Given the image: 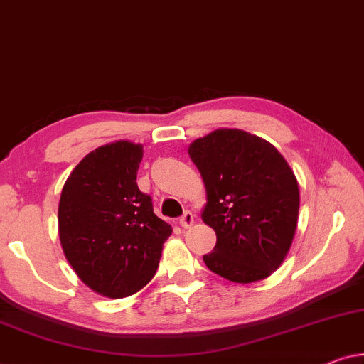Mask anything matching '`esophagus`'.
Segmentation results:
<instances>
[{"mask_svg":"<svg viewBox=\"0 0 364 364\" xmlns=\"http://www.w3.org/2000/svg\"><path fill=\"white\" fill-rule=\"evenodd\" d=\"M193 223H194V216H193V213H191V211H184V213H183V216L180 218V224H181V228H191V226H193Z\"/></svg>","mask_w":364,"mask_h":364,"instance_id":"obj_1","label":"esophagus"}]
</instances>
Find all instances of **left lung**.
Segmentation results:
<instances>
[{"instance_id":"obj_1","label":"left lung","mask_w":364,"mask_h":364,"mask_svg":"<svg viewBox=\"0 0 364 364\" xmlns=\"http://www.w3.org/2000/svg\"><path fill=\"white\" fill-rule=\"evenodd\" d=\"M188 153L206 186L203 221L218 237L204 264L237 284L269 277L299 221V183L289 163L269 141L235 129L198 138Z\"/></svg>"}]
</instances>
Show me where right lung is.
<instances>
[{
  "instance_id": "obj_1",
  "label": "right lung",
  "mask_w": 364,
  "mask_h": 364,
  "mask_svg": "<svg viewBox=\"0 0 364 364\" xmlns=\"http://www.w3.org/2000/svg\"><path fill=\"white\" fill-rule=\"evenodd\" d=\"M143 146L115 141L82 160L59 201V237L75 274L97 294L124 299L143 289L160 264L171 226L136 184Z\"/></svg>"
}]
</instances>
